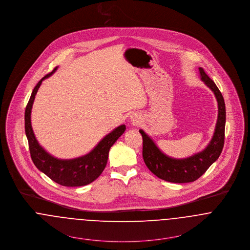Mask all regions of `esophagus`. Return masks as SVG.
I'll use <instances>...</instances> for the list:
<instances>
[{"label":"esophagus","mask_w":250,"mask_h":250,"mask_svg":"<svg viewBox=\"0 0 250 250\" xmlns=\"http://www.w3.org/2000/svg\"><path fill=\"white\" fill-rule=\"evenodd\" d=\"M133 124H138L139 123V118L137 116L132 118Z\"/></svg>","instance_id":"obj_1"}]
</instances>
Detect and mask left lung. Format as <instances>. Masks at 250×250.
<instances>
[{"label":"left lung","instance_id":"1","mask_svg":"<svg viewBox=\"0 0 250 250\" xmlns=\"http://www.w3.org/2000/svg\"><path fill=\"white\" fill-rule=\"evenodd\" d=\"M201 80L210 88L218 103V117L212 139L205 149L185 159H173L159 149L153 140L140 130L143 137V158L147 168L159 178L174 183H188L202 176L220 156L225 142L226 105L223 95L215 83L199 68Z\"/></svg>","mask_w":250,"mask_h":250}]
</instances>
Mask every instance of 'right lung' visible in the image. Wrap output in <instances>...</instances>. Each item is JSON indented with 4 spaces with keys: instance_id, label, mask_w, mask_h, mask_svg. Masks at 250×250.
I'll return each instance as SVG.
<instances>
[{
    "instance_id": "add662e5",
    "label": "right lung",
    "mask_w": 250,
    "mask_h": 250,
    "mask_svg": "<svg viewBox=\"0 0 250 250\" xmlns=\"http://www.w3.org/2000/svg\"><path fill=\"white\" fill-rule=\"evenodd\" d=\"M57 69L58 67H56L52 73L46 74L42 80H40L33 89L25 108L24 125L31 159L40 171L62 186L78 187L88 185L102 174L107 162L109 149L115 144L119 137L125 132V125H122L107 134L96 146L85 156L73 160H59L47 153L40 146L35 137L31 125V110L35 96L42 81L54 74Z\"/></svg>"
}]
</instances>
